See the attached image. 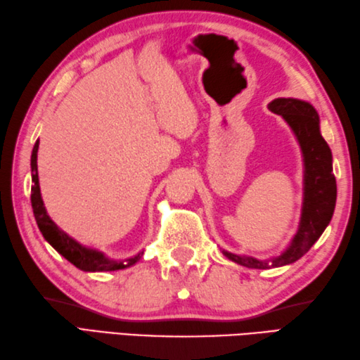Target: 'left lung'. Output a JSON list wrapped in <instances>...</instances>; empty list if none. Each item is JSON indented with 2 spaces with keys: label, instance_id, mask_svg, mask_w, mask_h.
<instances>
[{
  "label": "left lung",
  "instance_id": "1",
  "mask_svg": "<svg viewBox=\"0 0 360 360\" xmlns=\"http://www.w3.org/2000/svg\"><path fill=\"white\" fill-rule=\"evenodd\" d=\"M269 110L281 115L297 135L304 157V202L295 238L288 250L278 258L258 261L222 250L229 259L250 269L281 267L302 258L331 222L337 199L333 153L320 134V120L315 108L304 101L280 98L270 102Z\"/></svg>",
  "mask_w": 360,
  "mask_h": 360
}]
</instances>
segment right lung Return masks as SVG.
Segmentation results:
<instances>
[{
	"label": "right lung",
	"mask_w": 360,
	"mask_h": 360,
	"mask_svg": "<svg viewBox=\"0 0 360 360\" xmlns=\"http://www.w3.org/2000/svg\"><path fill=\"white\" fill-rule=\"evenodd\" d=\"M37 150H39V139L32 149L31 157V167H32V188H31V203L34 217L37 225L51 245L60 253L65 259H68L72 266L84 270V272H112V270H121L134 266V264L141 258V253H138L134 258L124 259V261H110L104 255L96 250H90L85 248L75 239H71L67 233L58 230V226L51 221L46 214V210L43 207L40 186H39V174H37Z\"/></svg>",
	"instance_id": "add662e5"
}]
</instances>
